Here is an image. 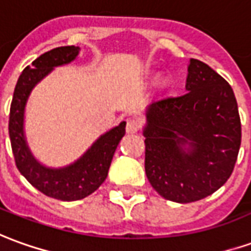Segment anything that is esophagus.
I'll return each mask as SVG.
<instances>
[{
	"label": "esophagus",
	"mask_w": 251,
	"mask_h": 251,
	"mask_svg": "<svg viewBox=\"0 0 251 251\" xmlns=\"http://www.w3.org/2000/svg\"><path fill=\"white\" fill-rule=\"evenodd\" d=\"M138 129H140V122H138V121L136 120L127 121V124H126V133L133 134V133H137Z\"/></svg>",
	"instance_id": "34e87169"
}]
</instances>
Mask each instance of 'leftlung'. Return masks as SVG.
<instances>
[{"label": "left lung", "mask_w": 251, "mask_h": 251, "mask_svg": "<svg viewBox=\"0 0 251 251\" xmlns=\"http://www.w3.org/2000/svg\"><path fill=\"white\" fill-rule=\"evenodd\" d=\"M186 94L145 108V174L163 199L186 204L223 186L241 147L234 91L199 59L187 65Z\"/></svg>", "instance_id": "1"}]
</instances>
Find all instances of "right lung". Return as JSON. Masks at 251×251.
I'll use <instances>...</instances> for the list:
<instances>
[{
  "mask_svg": "<svg viewBox=\"0 0 251 251\" xmlns=\"http://www.w3.org/2000/svg\"><path fill=\"white\" fill-rule=\"evenodd\" d=\"M80 47L65 46L42 54L27 66L17 80L10 104L9 137L16 166L20 174L39 192L61 201H77L92 194L106 180L118 144L125 136L126 122L104 131L75 162L62 167H50L39 162L29 148L25 136V107L38 84L55 68L73 62Z\"/></svg>",
  "mask_w": 251,
  "mask_h": 251,
  "instance_id": "obj_1",
  "label": "right lung"
}]
</instances>
